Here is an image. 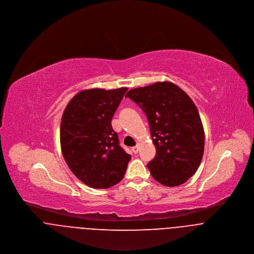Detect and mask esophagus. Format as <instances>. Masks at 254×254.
<instances>
[{
	"mask_svg": "<svg viewBox=\"0 0 254 254\" xmlns=\"http://www.w3.org/2000/svg\"><path fill=\"white\" fill-rule=\"evenodd\" d=\"M131 150H132V152L134 153V154H136V153L138 152V150H139V144L133 146V147L131 148Z\"/></svg>",
	"mask_w": 254,
	"mask_h": 254,
	"instance_id": "obj_1",
	"label": "esophagus"
}]
</instances>
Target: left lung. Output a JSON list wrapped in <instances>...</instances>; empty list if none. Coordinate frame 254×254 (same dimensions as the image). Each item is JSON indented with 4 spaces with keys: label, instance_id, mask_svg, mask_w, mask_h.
I'll list each match as a JSON object with an SVG mask.
<instances>
[{
    "label": "left lung",
    "instance_id": "obj_1",
    "mask_svg": "<svg viewBox=\"0 0 254 254\" xmlns=\"http://www.w3.org/2000/svg\"><path fill=\"white\" fill-rule=\"evenodd\" d=\"M126 96L146 114L156 147L147 164L153 178L166 187L185 184L197 171L204 152V129L193 101L169 81L131 89Z\"/></svg>",
    "mask_w": 254,
    "mask_h": 254
}]
</instances>
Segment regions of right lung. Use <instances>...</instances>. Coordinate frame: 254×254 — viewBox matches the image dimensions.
Segmentation results:
<instances>
[{"mask_svg": "<svg viewBox=\"0 0 254 254\" xmlns=\"http://www.w3.org/2000/svg\"><path fill=\"white\" fill-rule=\"evenodd\" d=\"M127 87L78 92L66 105L61 122V148L70 171L92 189L120 183L130 155L121 146L112 127L113 116Z\"/></svg>", "mask_w": 254, "mask_h": 254, "instance_id": "add662e5", "label": "right lung"}]
</instances>
